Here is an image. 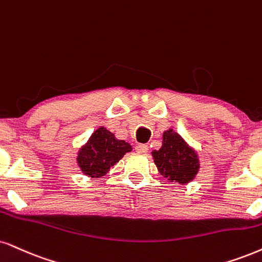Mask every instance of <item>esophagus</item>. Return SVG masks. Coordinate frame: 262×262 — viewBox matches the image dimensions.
I'll list each match as a JSON object with an SVG mask.
<instances>
[{"label": "esophagus", "instance_id": "obj_1", "mask_svg": "<svg viewBox=\"0 0 262 262\" xmlns=\"http://www.w3.org/2000/svg\"><path fill=\"white\" fill-rule=\"evenodd\" d=\"M147 150H149V147L145 144H138L137 146H135V151H137L138 154H146Z\"/></svg>", "mask_w": 262, "mask_h": 262}]
</instances>
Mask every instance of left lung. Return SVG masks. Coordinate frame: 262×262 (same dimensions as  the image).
Masks as SVG:
<instances>
[{
    "label": "left lung",
    "mask_w": 262,
    "mask_h": 262,
    "mask_svg": "<svg viewBox=\"0 0 262 262\" xmlns=\"http://www.w3.org/2000/svg\"><path fill=\"white\" fill-rule=\"evenodd\" d=\"M154 162L167 181L188 184L200 168L196 151L190 147L177 132L168 129L162 135V146L152 151Z\"/></svg>",
    "instance_id": "8db88e82"
}]
</instances>
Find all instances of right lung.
I'll return each instance as SVG.
<instances>
[{"mask_svg": "<svg viewBox=\"0 0 262 262\" xmlns=\"http://www.w3.org/2000/svg\"><path fill=\"white\" fill-rule=\"evenodd\" d=\"M129 151H132L130 144L117 139L105 127H100L78 151L77 163L85 176L100 178Z\"/></svg>", "mask_w": 262, "mask_h": 262, "instance_id": "right-lung-1", "label": "right lung"}]
</instances>
